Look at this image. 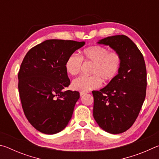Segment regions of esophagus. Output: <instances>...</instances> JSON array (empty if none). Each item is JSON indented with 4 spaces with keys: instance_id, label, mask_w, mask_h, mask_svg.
I'll return each instance as SVG.
<instances>
[{
    "instance_id": "1",
    "label": "esophagus",
    "mask_w": 159,
    "mask_h": 159,
    "mask_svg": "<svg viewBox=\"0 0 159 159\" xmlns=\"http://www.w3.org/2000/svg\"><path fill=\"white\" fill-rule=\"evenodd\" d=\"M85 94V93H83V92H80V97H82V96H83Z\"/></svg>"
}]
</instances>
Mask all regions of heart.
I'll return each mask as SVG.
<instances>
[{"instance_id":"1","label":"heart","mask_w":159,"mask_h":159,"mask_svg":"<svg viewBox=\"0 0 159 159\" xmlns=\"http://www.w3.org/2000/svg\"><path fill=\"white\" fill-rule=\"evenodd\" d=\"M82 60L90 61L94 65L91 69V76H80L72 83L73 89L83 93L98 88L102 80L109 82L119 73L121 66V57L116 51L109 52L107 48L100 45H93L83 50L80 57L75 54L69 55L65 62L66 73L76 76L82 66Z\"/></svg>"}]
</instances>
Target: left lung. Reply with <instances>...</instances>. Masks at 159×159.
I'll return each instance as SVG.
<instances>
[{"label": "left lung", "mask_w": 159, "mask_h": 159, "mask_svg": "<svg viewBox=\"0 0 159 159\" xmlns=\"http://www.w3.org/2000/svg\"><path fill=\"white\" fill-rule=\"evenodd\" d=\"M121 57L119 73L107 86L93 91V117L102 130L119 134L130 128L140 111L147 89V70L143 55L125 35L98 41Z\"/></svg>", "instance_id": "1"}]
</instances>
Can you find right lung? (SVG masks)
<instances>
[{"mask_svg": "<svg viewBox=\"0 0 159 159\" xmlns=\"http://www.w3.org/2000/svg\"><path fill=\"white\" fill-rule=\"evenodd\" d=\"M85 43L46 40L24 58L18 73L21 106L29 122L42 133H60L71 120L80 94L65 90L70 80L64 66L69 56Z\"/></svg>", "mask_w": 159, "mask_h": 159, "instance_id": "obj_1", "label": "right lung"}]
</instances>
